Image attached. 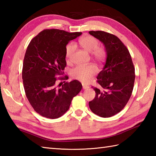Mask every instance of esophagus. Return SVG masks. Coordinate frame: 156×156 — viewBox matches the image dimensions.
Listing matches in <instances>:
<instances>
[{
	"label": "esophagus",
	"mask_w": 156,
	"mask_h": 156,
	"mask_svg": "<svg viewBox=\"0 0 156 156\" xmlns=\"http://www.w3.org/2000/svg\"><path fill=\"white\" fill-rule=\"evenodd\" d=\"M82 88H83V89H84L85 90V89H88L89 88V86L84 84V83H82Z\"/></svg>",
	"instance_id": "34e87169"
}]
</instances>
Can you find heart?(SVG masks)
<instances>
[{"instance_id": "heart-1", "label": "heart", "mask_w": 156, "mask_h": 156, "mask_svg": "<svg viewBox=\"0 0 156 156\" xmlns=\"http://www.w3.org/2000/svg\"><path fill=\"white\" fill-rule=\"evenodd\" d=\"M82 48L85 50L90 52L93 58L98 62H101L104 60L106 56V51L105 49L102 47H98V41L90 35H86L82 37L79 41ZM75 46L73 44H69L66 48V56L67 60L69 61L71 59L72 53L74 50ZM97 68L93 64H89L87 66H78L72 69L71 75L73 78L83 82H87L89 80L97 74Z\"/></svg>"}]
</instances>
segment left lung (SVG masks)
<instances>
[{"label": "left lung", "mask_w": 156, "mask_h": 156, "mask_svg": "<svg viewBox=\"0 0 156 156\" xmlns=\"http://www.w3.org/2000/svg\"><path fill=\"white\" fill-rule=\"evenodd\" d=\"M89 34L105 45L106 62L97 76L100 88H93L94 98L89 102L92 112L99 117H111L127 105L133 89L135 68L127 48L117 36L102 31Z\"/></svg>", "instance_id": "1"}]
</instances>
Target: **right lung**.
<instances>
[{"mask_svg": "<svg viewBox=\"0 0 156 156\" xmlns=\"http://www.w3.org/2000/svg\"><path fill=\"white\" fill-rule=\"evenodd\" d=\"M81 35V32L45 29L29 43L23 60V86L32 107L43 117H60L82 90V85L78 80L58 86L55 78L62 74L66 66V45Z\"/></svg>", "mask_w": 156, "mask_h": 156, "instance_id": "add662e5", "label": "right lung"}]
</instances>
